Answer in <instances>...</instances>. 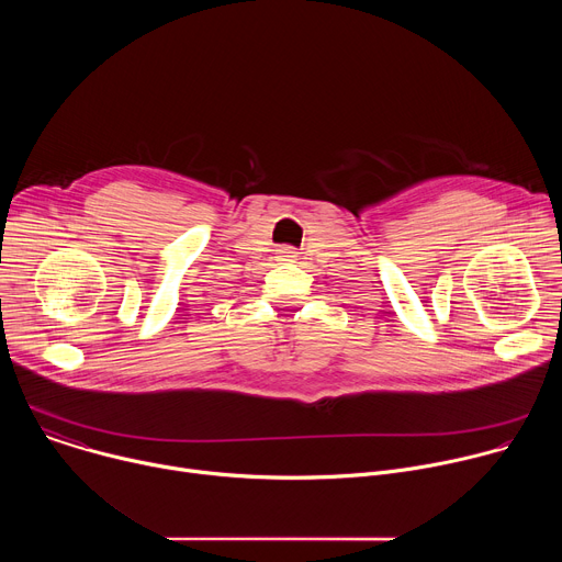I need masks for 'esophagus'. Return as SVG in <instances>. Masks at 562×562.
<instances>
[{"label": "esophagus", "instance_id": "1", "mask_svg": "<svg viewBox=\"0 0 562 562\" xmlns=\"http://www.w3.org/2000/svg\"><path fill=\"white\" fill-rule=\"evenodd\" d=\"M276 258H278V262H293L297 258V251L293 247H280Z\"/></svg>", "mask_w": 562, "mask_h": 562}]
</instances>
